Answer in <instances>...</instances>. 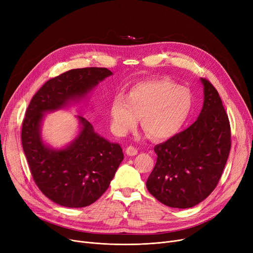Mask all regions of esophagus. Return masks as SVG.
I'll return each instance as SVG.
<instances>
[{
  "label": "esophagus",
  "mask_w": 253,
  "mask_h": 253,
  "mask_svg": "<svg viewBox=\"0 0 253 253\" xmlns=\"http://www.w3.org/2000/svg\"><path fill=\"white\" fill-rule=\"evenodd\" d=\"M126 154L128 156H135V155H137V149L132 147V145H129V147L126 149Z\"/></svg>",
  "instance_id": "obj_1"
}]
</instances>
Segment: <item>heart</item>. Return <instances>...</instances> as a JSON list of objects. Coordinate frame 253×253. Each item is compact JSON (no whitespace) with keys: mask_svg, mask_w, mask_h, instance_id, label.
<instances>
[{"mask_svg":"<svg viewBox=\"0 0 253 253\" xmlns=\"http://www.w3.org/2000/svg\"><path fill=\"white\" fill-rule=\"evenodd\" d=\"M193 94L170 79H148L132 85L126 96L116 94L110 105L112 127L123 135L134 128L141 117V127L150 137H173L187 122L193 109Z\"/></svg>","mask_w":253,"mask_h":253,"instance_id":"1","label":"heart"}]
</instances>
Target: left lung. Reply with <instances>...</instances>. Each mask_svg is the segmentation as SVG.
<instances>
[{
    "label": "left lung",
    "instance_id": "1",
    "mask_svg": "<svg viewBox=\"0 0 253 253\" xmlns=\"http://www.w3.org/2000/svg\"><path fill=\"white\" fill-rule=\"evenodd\" d=\"M200 115L189 128L154 148L149 192L166 206L191 208L213 192L231 150V127L218 92L206 79Z\"/></svg>",
    "mask_w": 253,
    "mask_h": 253
}]
</instances>
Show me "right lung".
Listing matches in <instances>:
<instances>
[{"label": "right lung", "mask_w": 253, "mask_h": 253, "mask_svg": "<svg viewBox=\"0 0 253 253\" xmlns=\"http://www.w3.org/2000/svg\"><path fill=\"white\" fill-rule=\"evenodd\" d=\"M112 75L104 68L65 72L40 88L26 110L21 142L33 178L41 192L60 206L80 208L94 203L108 190L124 155L119 143L100 136L81 116H76V137L63 148H52L42 137L45 114L87 99L98 83Z\"/></svg>", "instance_id": "add662e5"}]
</instances>
